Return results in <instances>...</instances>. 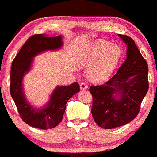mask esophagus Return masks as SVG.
Listing matches in <instances>:
<instances>
[{
  "mask_svg": "<svg viewBox=\"0 0 157 157\" xmlns=\"http://www.w3.org/2000/svg\"><path fill=\"white\" fill-rule=\"evenodd\" d=\"M80 88L82 90H86V89H87V85L85 82H82L80 84Z\"/></svg>",
  "mask_w": 157,
  "mask_h": 157,
  "instance_id": "1",
  "label": "esophagus"
}]
</instances>
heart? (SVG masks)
<instances>
[{"instance_id":"obj_1","label":"heart","mask_w":157,"mask_h":157,"mask_svg":"<svg viewBox=\"0 0 157 157\" xmlns=\"http://www.w3.org/2000/svg\"><path fill=\"white\" fill-rule=\"evenodd\" d=\"M121 55L122 49L119 45L97 40L87 48L80 63L84 67H90L89 75L92 80L103 82L112 75Z\"/></svg>"}]
</instances>
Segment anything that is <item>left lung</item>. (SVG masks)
Listing matches in <instances>:
<instances>
[{
  "label": "left lung",
  "mask_w": 157,
  "mask_h": 157,
  "mask_svg": "<svg viewBox=\"0 0 157 157\" xmlns=\"http://www.w3.org/2000/svg\"><path fill=\"white\" fill-rule=\"evenodd\" d=\"M127 47L126 58L117 73L101 85L90 86L92 116L97 125L109 129L126 125L139 114L148 90V67L132 38L118 35Z\"/></svg>",
  "instance_id": "8db88e82"
}]
</instances>
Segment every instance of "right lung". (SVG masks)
Returning <instances> with one entry per match:
<instances>
[{
  "instance_id": "add662e5",
  "label": "right lung",
  "mask_w": 157,
  "mask_h": 157,
  "mask_svg": "<svg viewBox=\"0 0 157 157\" xmlns=\"http://www.w3.org/2000/svg\"><path fill=\"white\" fill-rule=\"evenodd\" d=\"M61 35L49 36L36 34L28 39L13 60L10 71V94L21 119L27 124L42 129L55 128L62 121L68 100L79 92L77 82L57 86L49 100L43 108H35L27 99L23 90V78L31 70L33 58L46 51H55L63 46Z\"/></svg>"
}]
</instances>
